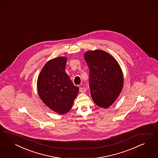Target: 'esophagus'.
Wrapping results in <instances>:
<instances>
[{
    "mask_svg": "<svg viewBox=\"0 0 158 158\" xmlns=\"http://www.w3.org/2000/svg\"><path fill=\"white\" fill-rule=\"evenodd\" d=\"M79 91L81 93H86V89L85 87H80L79 88Z\"/></svg>",
    "mask_w": 158,
    "mask_h": 158,
    "instance_id": "1",
    "label": "esophagus"
}]
</instances>
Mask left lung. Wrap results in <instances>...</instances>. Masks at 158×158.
I'll use <instances>...</instances> for the list:
<instances>
[{"mask_svg":"<svg viewBox=\"0 0 158 158\" xmlns=\"http://www.w3.org/2000/svg\"><path fill=\"white\" fill-rule=\"evenodd\" d=\"M89 68V86L96 105L108 108L122 90L124 77L119 63L110 54L101 50H89L84 54Z\"/></svg>","mask_w":158,"mask_h":158,"instance_id":"left-lung-1","label":"left lung"}]
</instances>
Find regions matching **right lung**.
Returning <instances> with one entry per match:
<instances>
[{
  "label": "right lung",
  "mask_w": 158,
  "mask_h": 158,
  "mask_svg": "<svg viewBox=\"0 0 158 158\" xmlns=\"http://www.w3.org/2000/svg\"><path fill=\"white\" fill-rule=\"evenodd\" d=\"M66 57L49 60L43 67L37 81L38 94L43 103L60 115L72 108L79 88L71 81L65 72Z\"/></svg>",
  "instance_id": "add662e5"
}]
</instances>
